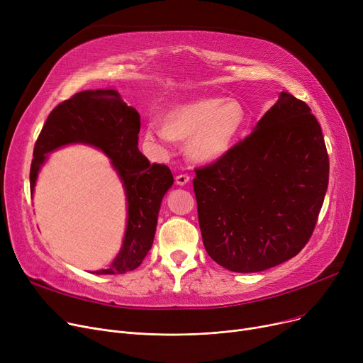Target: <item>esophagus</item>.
I'll return each instance as SVG.
<instances>
[{"mask_svg":"<svg viewBox=\"0 0 363 363\" xmlns=\"http://www.w3.org/2000/svg\"><path fill=\"white\" fill-rule=\"evenodd\" d=\"M175 182H177L178 185H186V184L189 182V177H188V175H178V177L175 178Z\"/></svg>","mask_w":363,"mask_h":363,"instance_id":"esophagus-1","label":"esophagus"}]
</instances>
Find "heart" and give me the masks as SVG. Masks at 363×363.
Returning a JSON list of instances; mask_svg holds the SVG:
<instances>
[{
    "mask_svg": "<svg viewBox=\"0 0 363 363\" xmlns=\"http://www.w3.org/2000/svg\"><path fill=\"white\" fill-rule=\"evenodd\" d=\"M249 125V114L237 99L208 97L172 108L164 125L150 121L145 140L167 148L174 140H188V156L199 163H213L230 151Z\"/></svg>",
    "mask_w": 363,
    "mask_h": 363,
    "instance_id": "1",
    "label": "heart"
}]
</instances>
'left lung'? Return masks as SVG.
<instances>
[{"label": "left lung", "mask_w": 363, "mask_h": 363, "mask_svg": "<svg viewBox=\"0 0 363 363\" xmlns=\"http://www.w3.org/2000/svg\"><path fill=\"white\" fill-rule=\"evenodd\" d=\"M330 160L309 106L290 92L249 137L193 181L204 249L233 272H260L308 244L328 188Z\"/></svg>", "instance_id": "left-lung-1"}]
</instances>
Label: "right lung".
Listing matches in <instances>:
<instances>
[{"label":"right lung","mask_w":363,"mask_h":363,"mask_svg":"<svg viewBox=\"0 0 363 363\" xmlns=\"http://www.w3.org/2000/svg\"><path fill=\"white\" fill-rule=\"evenodd\" d=\"M140 113L128 106L116 89H89L60 103L47 118L33 148L30 193L47 155L67 144H88L111 159L128 201V223L122 249L97 275H118L137 269L155 240L162 199L174 184L164 164L152 163L138 150Z\"/></svg>","instance_id":"add662e5"}]
</instances>
